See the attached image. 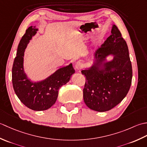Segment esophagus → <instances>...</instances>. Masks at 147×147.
Masks as SVG:
<instances>
[{"label":"esophagus","instance_id":"34e87169","mask_svg":"<svg viewBox=\"0 0 147 147\" xmlns=\"http://www.w3.org/2000/svg\"><path fill=\"white\" fill-rule=\"evenodd\" d=\"M83 67V64L82 62H78L75 65V67L77 70H80Z\"/></svg>","mask_w":147,"mask_h":147}]
</instances>
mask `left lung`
Masks as SVG:
<instances>
[{
  "instance_id": "1",
  "label": "left lung",
  "mask_w": 147,
  "mask_h": 147,
  "mask_svg": "<svg viewBox=\"0 0 147 147\" xmlns=\"http://www.w3.org/2000/svg\"><path fill=\"white\" fill-rule=\"evenodd\" d=\"M113 61L105 62L107 55ZM94 64L82 70L86 76L83 99L87 107L93 111L111 110L123 100L131 85L132 65L128 47L120 31L114 24L111 35L95 53Z\"/></svg>"
}]
</instances>
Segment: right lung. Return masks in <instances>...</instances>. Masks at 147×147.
<instances>
[{"label": "right lung", "mask_w": 147, "mask_h": 147, "mask_svg": "<svg viewBox=\"0 0 147 147\" xmlns=\"http://www.w3.org/2000/svg\"><path fill=\"white\" fill-rule=\"evenodd\" d=\"M37 30L35 26L29 27L20 40L12 65V82L14 92L21 102L30 109L40 111L47 110L55 104L59 89L70 80L75 71L70 64L59 69L42 82L33 83L28 78L23 69L24 52Z\"/></svg>", "instance_id": "right-lung-1"}]
</instances>
